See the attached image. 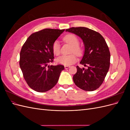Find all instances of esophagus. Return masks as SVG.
<instances>
[{
  "label": "esophagus",
  "instance_id": "1",
  "mask_svg": "<svg viewBox=\"0 0 130 130\" xmlns=\"http://www.w3.org/2000/svg\"><path fill=\"white\" fill-rule=\"evenodd\" d=\"M70 68V66H64L65 69H68V68Z\"/></svg>",
  "mask_w": 130,
  "mask_h": 130
}]
</instances>
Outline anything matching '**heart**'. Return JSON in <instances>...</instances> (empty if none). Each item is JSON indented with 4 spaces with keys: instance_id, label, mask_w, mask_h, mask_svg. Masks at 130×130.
Here are the masks:
<instances>
[{
    "instance_id": "1",
    "label": "heart",
    "mask_w": 130,
    "mask_h": 130,
    "mask_svg": "<svg viewBox=\"0 0 130 130\" xmlns=\"http://www.w3.org/2000/svg\"><path fill=\"white\" fill-rule=\"evenodd\" d=\"M63 40L68 43L69 44L72 45L70 49V53H74L77 55L80 56L82 54V49L81 47L78 45L79 41L77 37L75 35L73 34H69L66 35L63 38ZM53 52L54 55L56 56L60 54V45L59 42L57 41H55L52 45ZM77 60L76 56L75 55L72 54L69 55H62L58 57L56 60L58 63L64 65V66H70L75 63Z\"/></svg>"
}]
</instances>
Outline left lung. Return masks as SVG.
<instances>
[{"label":"left lung","instance_id":"1","mask_svg":"<svg viewBox=\"0 0 130 130\" xmlns=\"http://www.w3.org/2000/svg\"><path fill=\"white\" fill-rule=\"evenodd\" d=\"M66 31L79 36L84 42V55L80 63L87 69L77 66L73 81L78 87L86 91H93L103 84L108 71L110 53L101 34L85 27H71Z\"/></svg>","mask_w":130,"mask_h":130}]
</instances>
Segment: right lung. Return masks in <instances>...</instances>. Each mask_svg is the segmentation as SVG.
I'll use <instances>...</instances> for the list:
<instances>
[{"instance_id": "1", "label": "right lung", "mask_w": 130, "mask_h": 130, "mask_svg": "<svg viewBox=\"0 0 130 130\" xmlns=\"http://www.w3.org/2000/svg\"><path fill=\"white\" fill-rule=\"evenodd\" d=\"M64 29H45L31 34L23 44L19 66L29 87L38 92H45L56 85L61 72V64L49 66L54 58V42Z\"/></svg>"}]
</instances>
